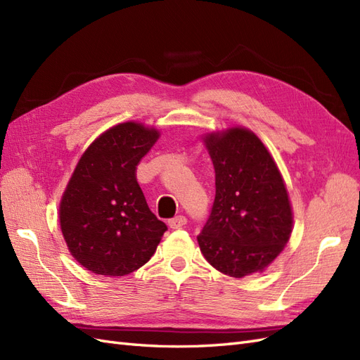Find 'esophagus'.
Here are the masks:
<instances>
[{"mask_svg": "<svg viewBox=\"0 0 360 360\" xmlns=\"http://www.w3.org/2000/svg\"><path fill=\"white\" fill-rule=\"evenodd\" d=\"M186 222H188L186 217L179 214V216H176V217H172V219H169V221H168V225H169V228H172V230H177V228H180V226H183V225H186Z\"/></svg>", "mask_w": 360, "mask_h": 360, "instance_id": "esophagus-1", "label": "esophagus"}]
</instances>
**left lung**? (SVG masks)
<instances>
[{"label": "left lung", "instance_id": "left-lung-1", "mask_svg": "<svg viewBox=\"0 0 360 360\" xmlns=\"http://www.w3.org/2000/svg\"><path fill=\"white\" fill-rule=\"evenodd\" d=\"M214 168L216 195L197 237L204 258L233 278L263 271L292 233V207L274 156L252 130L231 126L202 136Z\"/></svg>", "mask_w": 360, "mask_h": 360}]
</instances>
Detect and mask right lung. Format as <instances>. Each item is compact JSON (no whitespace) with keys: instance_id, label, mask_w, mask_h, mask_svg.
<instances>
[{"instance_id":"1","label":"right lung","mask_w":360,"mask_h":360,"mask_svg":"<svg viewBox=\"0 0 360 360\" xmlns=\"http://www.w3.org/2000/svg\"><path fill=\"white\" fill-rule=\"evenodd\" d=\"M159 136L153 126L118 123L97 136L76 163L60 200V228L72 257L91 274H132L153 257L167 231L150 212L135 176Z\"/></svg>"}]
</instances>
